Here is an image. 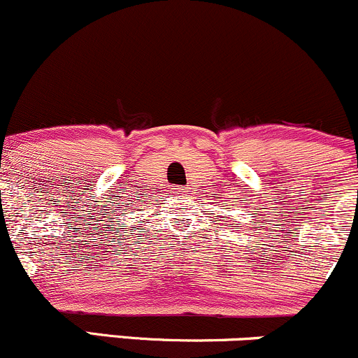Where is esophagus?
<instances>
[{
	"label": "esophagus",
	"instance_id": "obj_1",
	"mask_svg": "<svg viewBox=\"0 0 358 358\" xmlns=\"http://www.w3.org/2000/svg\"><path fill=\"white\" fill-rule=\"evenodd\" d=\"M171 192L175 195H178V197H182V195H185V187H173Z\"/></svg>",
	"mask_w": 358,
	"mask_h": 358
}]
</instances>
